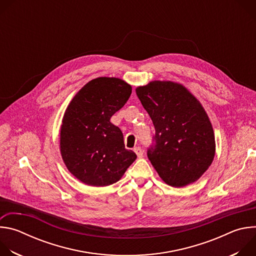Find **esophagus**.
I'll use <instances>...</instances> for the list:
<instances>
[{"mask_svg": "<svg viewBox=\"0 0 256 256\" xmlns=\"http://www.w3.org/2000/svg\"><path fill=\"white\" fill-rule=\"evenodd\" d=\"M134 153L136 154V156H138V158H142V157L144 151H142V149L140 147H136V148L134 149Z\"/></svg>", "mask_w": 256, "mask_h": 256, "instance_id": "obj_1", "label": "esophagus"}]
</instances>
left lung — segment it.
Wrapping results in <instances>:
<instances>
[{
    "label": "left lung",
    "mask_w": 256,
    "mask_h": 256,
    "mask_svg": "<svg viewBox=\"0 0 256 256\" xmlns=\"http://www.w3.org/2000/svg\"><path fill=\"white\" fill-rule=\"evenodd\" d=\"M136 93L155 126L147 155L167 184L196 181L214 156V136L204 109L184 86L154 81Z\"/></svg>",
    "instance_id": "left-lung-1"
}]
</instances>
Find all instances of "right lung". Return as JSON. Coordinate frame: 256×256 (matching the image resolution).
<instances>
[{
    "label": "right lung",
    "mask_w": 256,
    "mask_h": 256,
    "mask_svg": "<svg viewBox=\"0 0 256 256\" xmlns=\"http://www.w3.org/2000/svg\"><path fill=\"white\" fill-rule=\"evenodd\" d=\"M132 87L118 78L87 83L72 98L60 128V153L68 171L85 184H116L136 159L126 150L112 116L126 103Z\"/></svg>",
    "instance_id": "add662e5"
}]
</instances>
